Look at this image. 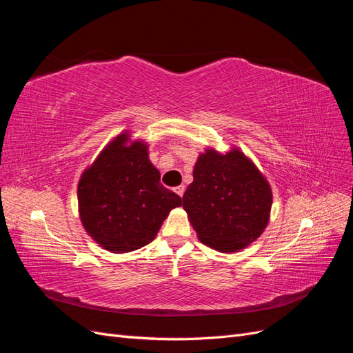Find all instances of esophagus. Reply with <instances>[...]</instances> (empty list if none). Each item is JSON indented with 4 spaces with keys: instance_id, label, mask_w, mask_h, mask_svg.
<instances>
[{
    "instance_id": "1",
    "label": "esophagus",
    "mask_w": 353,
    "mask_h": 353,
    "mask_svg": "<svg viewBox=\"0 0 353 353\" xmlns=\"http://www.w3.org/2000/svg\"><path fill=\"white\" fill-rule=\"evenodd\" d=\"M175 193H176L179 197H183V196H184V193H185V187H184V185H179V187H176V188H175Z\"/></svg>"
}]
</instances>
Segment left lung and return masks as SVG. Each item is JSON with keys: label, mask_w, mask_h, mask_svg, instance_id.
Masks as SVG:
<instances>
[{"label": "left lung", "mask_w": 353, "mask_h": 353, "mask_svg": "<svg viewBox=\"0 0 353 353\" xmlns=\"http://www.w3.org/2000/svg\"><path fill=\"white\" fill-rule=\"evenodd\" d=\"M271 206L270 183L240 148L199 154L183 208L203 244L222 253L248 248L268 225Z\"/></svg>", "instance_id": "8db88e82"}]
</instances>
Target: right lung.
<instances>
[{"mask_svg": "<svg viewBox=\"0 0 353 353\" xmlns=\"http://www.w3.org/2000/svg\"><path fill=\"white\" fill-rule=\"evenodd\" d=\"M181 197L160 184L148 144L123 131L83 170L78 183L79 218L88 236L112 253L152 243Z\"/></svg>", "mask_w": 353, "mask_h": 353, "instance_id": "add662e5", "label": "right lung"}]
</instances>
